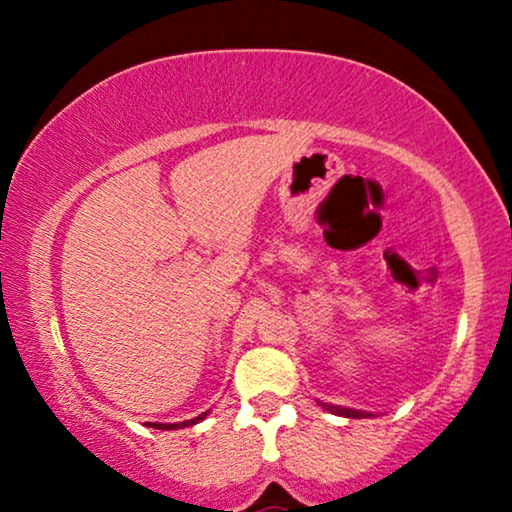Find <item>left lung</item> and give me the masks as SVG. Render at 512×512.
<instances>
[{
	"mask_svg": "<svg viewBox=\"0 0 512 512\" xmlns=\"http://www.w3.org/2000/svg\"><path fill=\"white\" fill-rule=\"evenodd\" d=\"M321 408L333 412V415H340V417H352V419H359V417H373L370 412H363V410H352V408H340V405H328V403H321L317 401Z\"/></svg>",
	"mask_w": 512,
	"mask_h": 512,
	"instance_id": "left-lung-1",
	"label": "left lung"
}]
</instances>
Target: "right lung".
Instances as JSON below:
<instances>
[{"label":"right lung","mask_w":512,"mask_h":512,"mask_svg":"<svg viewBox=\"0 0 512 512\" xmlns=\"http://www.w3.org/2000/svg\"><path fill=\"white\" fill-rule=\"evenodd\" d=\"M207 415H209V410H207V412H202V415H198V417H193V419H186V422H177V424H156V422H146V426H151V429H160V431L186 429V426H193V424L202 422V419H205Z\"/></svg>","instance_id":"right-lung-1"}]
</instances>
